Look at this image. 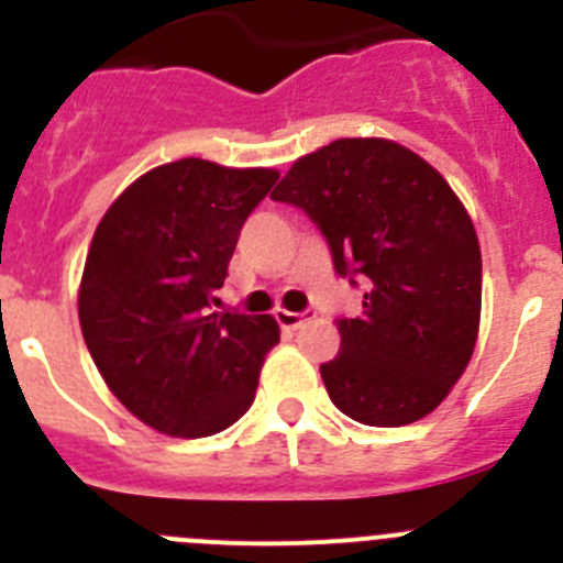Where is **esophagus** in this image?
Segmentation results:
<instances>
[{
    "instance_id": "1",
    "label": "esophagus",
    "mask_w": 563,
    "mask_h": 563,
    "mask_svg": "<svg viewBox=\"0 0 563 563\" xmlns=\"http://www.w3.org/2000/svg\"><path fill=\"white\" fill-rule=\"evenodd\" d=\"M312 312H290V310H276V321L278 327H285V330H296V327H301L310 318Z\"/></svg>"
}]
</instances>
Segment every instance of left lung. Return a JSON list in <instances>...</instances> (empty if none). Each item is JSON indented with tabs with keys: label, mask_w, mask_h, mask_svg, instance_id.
<instances>
[{
	"label": "left lung",
	"mask_w": 563,
	"mask_h": 563,
	"mask_svg": "<svg viewBox=\"0 0 563 563\" xmlns=\"http://www.w3.org/2000/svg\"><path fill=\"white\" fill-rule=\"evenodd\" d=\"M324 233L363 312L335 318L341 350L321 363L330 400L363 426L431 415L474 355L482 253L442 174L383 137H343L292 163L271 194Z\"/></svg>",
	"instance_id": "1"
}]
</instances>
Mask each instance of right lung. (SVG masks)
<instances>
[{"mask_svg":"<svg viewBox=\"0 0 563 563\" xmlns=\"http://www.w3.org/2000/svg\"><path fill=\"white\" fill-rule=\"evenodd\" d=\"M278 172L186 157L146 172L103 213L78 318L112 395L152 429L211 437L251 409L271 316L211 312L239 231Z\"/></svg>","mask_w":563,"mask_h":563,"instance_id":"obj_1","label":"right lung"}]
</instances>
